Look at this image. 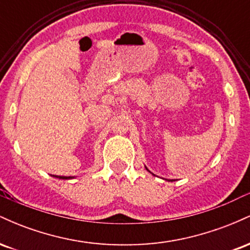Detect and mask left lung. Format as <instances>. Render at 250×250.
I'll list each match as a JSON object with an SVG mask.
<instances>
[{"instance_id": "left-lung-1", "label": "left lung", "mask_w": 250, "mask_h": 250, "mask_svg": "<svg viewBox=\"0 0 250 250\" xmlns=\"http://www.w3.org/2000/svg\"><path fill=\"white\" fill-rule=\"evenodd\" d=\"M146 169H147V170H148V168H147V167H146ZM148 171H149V170H148ZM171 181H173V180H171Z\"/></svg>"}]
</instances>
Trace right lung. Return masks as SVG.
Here are the masks:
<instances>
[{
  "label": "right lung",
  "instance_id": "1",
  "mask_svg": "<svg viewBox=\"0 0 250 250\" xmlns=\"http://www.w3.org/2000/svg\"><path fill=\"white\" fill-rule=\"evenodd\" d=\"M54 177H57V179H61V180H69V179H73L71 176H54Z\"/></svg>",
  "mask_w": 250,
  "mask_h": 250
}]
</instances>
